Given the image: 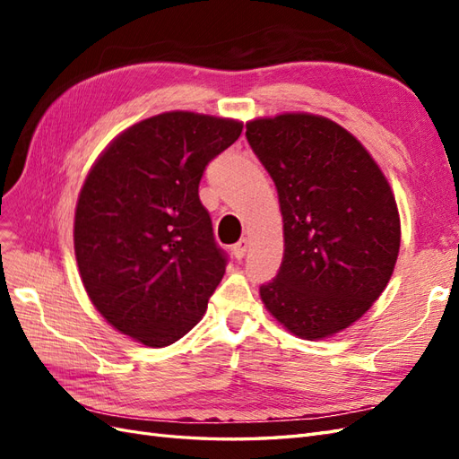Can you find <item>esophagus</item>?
Instances as JSON below:
<instances>
[{
	"instance_id": "34e87169",
	"label": "esophagus",
	"mask_w": 459,
	"mask_h": 459,
	"mask_svg": "<svg viewBox=\"0 0 459 459\" xmlns=\"http://www.w3.org/2000/svg\"><path fill=\"white\" fill-rule=\"evenodd\" d=\"M247 248H248V239H247V238H243L238 245H233V256L238 258V260L245 258V255H247Z\"/></svg>"
}]
</instances>
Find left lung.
I'll return each mask as SVG.
<instances>
[{
  "label": "left lung",
  "instance_id": "8db88e82",
  "mask_svg": "<svg viewBox=\"0 0 459 459\" xmlns=\"http://www.w3.org/2000/svg\"><path fill=\"white\" fill-rule=\"evenodd\" d=\"M245 135L283 214V262L260 297L295 335L329 337L362 317L391 280L400 248L391 186L362 143L327 118H260Z\"/></svg>",
  "mask_w": 459,
  "mask_h": 459
}]
</instances>
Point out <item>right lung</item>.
<instances>
[{
  "instance_id": "1",
  "label": "right lung",
  "mask_w": 459,
  "mask_h": 459,
  "mask_svg": "<svg viewBox=\"0 0 459 459\" xmlns=\"http://www.w3.org/2000/svg\"><path fill=\"white\" fill-rule=\"evenodd\" d=\"M241 130L235 120L164 113L118 135L88 174L76 260L93 307L124 335L160 349L203 317L228 255L199 184Z\"/></svg>"
}]
</instances>
